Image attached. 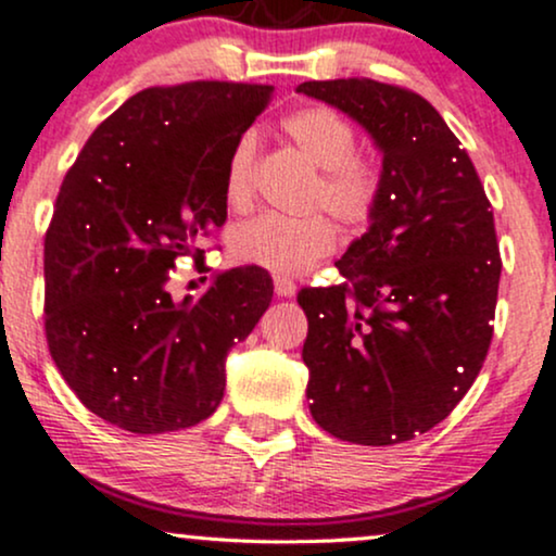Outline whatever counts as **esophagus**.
<instances>
[{
  "instance_id": "34e87169",
  "label": "esophagus",
  "mask_w": 556,
  "mask_h": 556,
  "mask_svg": "<svg viewBox=\"0 0 556 556\" xmlns=\"http://www.w3.org/2000/svg\"><path fill=\"white\" fill-rule=\"evenodd\" d=\"M295 282H292L290 277H274V292H277L279 298H292L295 295Z\"/></svg>"
}]
</instances>
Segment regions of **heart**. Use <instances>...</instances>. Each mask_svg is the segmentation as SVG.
I'll use <instances>...</instances> for the list:
<instances>
[{
	"instance_id": "heart-1",
	"label": "heart",
	"mask_w": 556,
	"mask_h": 556,
	"mask_svg": "<svg viewBox=\"0 0 556 556\" xmlns=\"http://www.w3.org/2000/svg\"><path fill=\"white\" fill-rule=\"evenodd\" d=\"M285 132L300 154L321 169L314 190V206H324L344 225H363L376 206L379 177L355 159V130L329 106H305L285 119ZM256 132H242L227 159L225 198L242 212L253 201ZM337 242V229L324 214L285 216L261 214L242 222L232 232V253L245 264L271 274H303L327 256Z\"/></svg>"
}]
</instances>
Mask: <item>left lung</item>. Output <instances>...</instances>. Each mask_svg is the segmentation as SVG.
I'll return each mask as SVG.
<instances>
[{
	"mask_svg": "<svg viewBox=\"0 0 556 556\" xmlns=\"http://www.w3.org/2000/svg\"><path fill=\"white\" fill-rule=\"evenodd\" d=\"M295 91L348 114L381 154L368 229L337 261L344 285L298 292L311 416L342 442H407L455 410L486 361L502 274L491 203L424 96L368 78Z\"/></svg>",
	"mask_w": 556,
	"mask_h": 556,
	"instance_id": "left-lung-1",
	"label": "left lung"
}]
</instances>
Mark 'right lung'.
<instances>
[{"label": "right lung", "mask_w": 556, "mask_h": 556, "mask_svg": "<svg viewBox=\"0 0 556 556\" xmlns=\"http://www.w3.org/2000/svg\"><path fill=\"white\" fill-rule=\"evenodd\" d=\"M271 86L198 80L146 88L110 114L67 172L43 242L47 342L88 410L130 433L201 424L225 397L229 348L269 308L258 266L175 300L169 271L203 256L227 219L235 140Z\"/></svg>", "instance_id": "add662e5"}]
</instances>
